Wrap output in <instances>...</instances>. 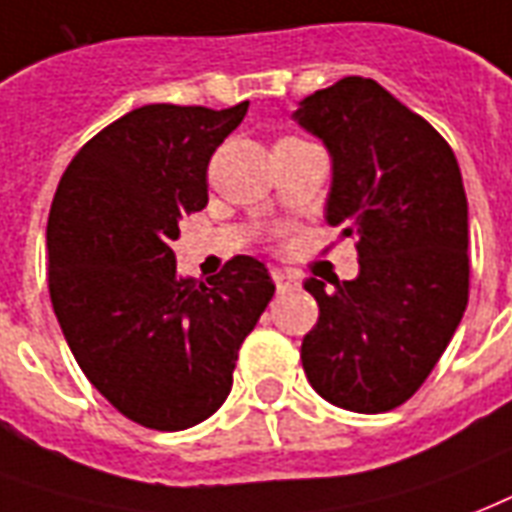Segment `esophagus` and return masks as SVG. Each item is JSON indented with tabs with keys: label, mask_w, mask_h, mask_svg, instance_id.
<instances>
[{
	"label": "esophagus",
	"mask_w": 512,
	"mask_h": 512,
	"mask_svg": "<svg viewBox=\"0 0 512 512\" xmlns=\"http://www.w3.org/2000/svg\"><path fill=\"white\" fill-rule=\"evenodd\" d=\"M273 282H276V290L284 292L290 290V287H298V276H292V273L284 271H273Z\"/></svg>",
	"instance_id": "34e87169"
}]
</instances>
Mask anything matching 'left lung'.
Wrapping results in <instances>:
<instances>
[{"label":"left lung","instance_id":"left-lung-1","mask_svg":"<svg viewBox=\"0 0 512 512\" xmlns=\"http://www.w3.org/2000/svg\"><path fill=\"white\" fill-rule=\"evenodd\" d=\"M292 120L330 152L325 220L360 255L357 279L303 284L319 306L303 370L327 403L392 411L438 365L467 308L462 171L446 139L368 77L311 93Z\"/></svg>","mask_w":512,"mask_h":512}]
</instances>
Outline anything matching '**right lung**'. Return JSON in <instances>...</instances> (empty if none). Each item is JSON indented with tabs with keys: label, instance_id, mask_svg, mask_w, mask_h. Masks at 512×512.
<instances>
[{
	"label": "right lung",
	"instance_id": "obj_1",
	"mask_svg": "<svg viewBox=\"0 0 512 512\" xmlns=\"http://www.w3.org/2000/svg\"><path fill=\"white\" fill-rule=\"evenodd\" d=\"M247 107L128 112L74 155L50 206L58 325L88 381L142 427L177 432L225 403L276 290L255 257H233L204 284L179 276L171 249L179 220L209 201V161Z\"/></svg>",
	"mask_w": 512,
	"mask_h": 512
}]
</instances>
